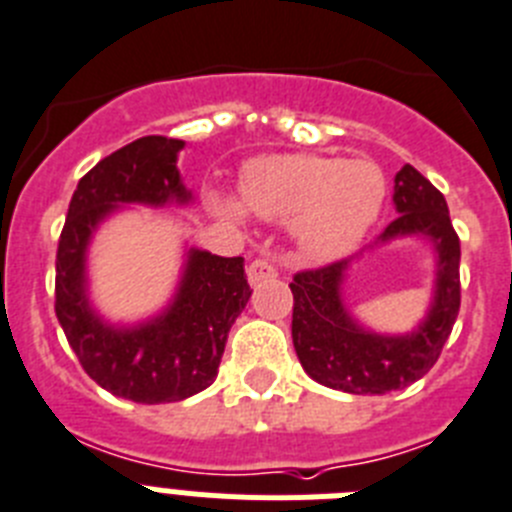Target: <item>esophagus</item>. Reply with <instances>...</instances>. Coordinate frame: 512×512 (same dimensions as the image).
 <instances>
[{
  "mask_svg": "<svg viewBox=\"0 0 512 512\" xmlns=\"http://www.w3.org/2000/svg\"><path fill=\"white\" fill-rule=\"evenodd\" d=\"M275 275H278V270H275L273 262L262 260V257H257V260H252L250 265H247V278H250L252 286H257V283L262 281H270Z\"/></svg>",
  "mask_w": 512,
  "mask_h": 512,
  "instance_id": "esophagus-1",
  "label": "esophagus"
}]
</instances>
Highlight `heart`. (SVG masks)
I'll list each match as a JSON object with an SVG mask.
<instances>
[{
	"label": "heart",
	"mask_w": 512,
	"mask_h": 512,
	"mask_svg": "<svg viewBox=\"0 0 512 512\" xmlns=\"http://www.w3.org/2000/svg\"><path fill=\"white\" fill-rule=\"evenodd\" d=\"M242 202L255 216L291 221L293 242L309 260H335L355 250L386 201L384 170L373 159L327 154H268L242 172ZM213 206L239 221L244 207L216 195Z\"/></svg>",
	"instance_id": "b5f03b06"
}]
</instances>
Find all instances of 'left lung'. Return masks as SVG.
Instances as JSON below:
<instances>
[{
  "label": "left lung",
  "mask_w": 512,
  "mask_h": 512,
  "mask_svg": "<svg viewBox=\"0 0 512 512\" xmlns=\"http://www.w3.org/2000/svg\"><path fill=\"white\" fill-rule=\"evenodd\" d=\"M397 219L379 242L425 237L433 242L435 288L428 317L407 335H379L350 317L342 304V281L350 260L293 275V348L311 379L348 394H386L422 379L435 366L459 317V234L453 231L446 198L412 164L394 177Z\"/></svg>",
  "instance_id": "left-lung-1"
}]
</instances>
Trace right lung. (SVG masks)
Instances as JSON below:
<instances>
[{
    "label": "right lung",
    "instance_id": "obj_1",
    "mask_svg": "<svg viewBox=\"0 0 512 512\" xmlns=\"http://www.w3.org/2000/svg\"><path fill=\"white\" fill-rule=\"evenodd\" d=\"M180 139L144 136L100 159L71 195L56 252V317L92 381L139 404L188 399L213 384L231 324L252 291L242 257L188 250L170 306L133 327L110 324L87 293V247L118 206L193 201L180 180Z\"/></svg>",
    "mask_w": 512,
    "mask_h": 512
}]
</instances>
